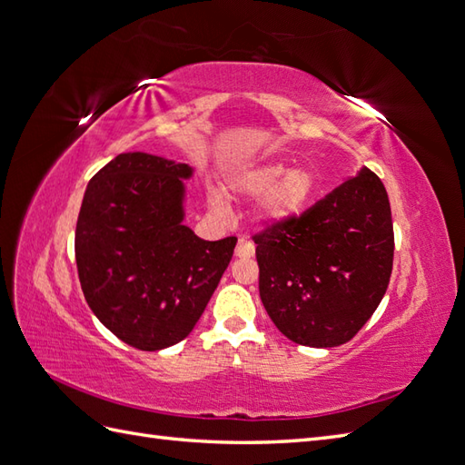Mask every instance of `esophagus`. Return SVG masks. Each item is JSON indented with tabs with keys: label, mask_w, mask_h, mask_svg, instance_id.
<instances>
[{
	"label": "esophagus",
	"mask_w": 465,
	"mask_h": 465,
	"mask_svg": "<svg viewBox=\"0 0 465 465\" xmlns=\"http://www.w3.org/2000/svg\"><path fill=\"white\" fill-rule=\"evenodd\" d=\"M253 253H255L253 242L245 240V237H240L235 245V257H253Z\"/></svg>",
	"instance_id": "obj_1"
}]
</instances>
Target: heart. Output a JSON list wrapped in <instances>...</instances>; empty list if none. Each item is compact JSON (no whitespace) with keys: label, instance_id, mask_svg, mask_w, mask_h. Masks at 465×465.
<instances>
[{"label":"heart","instance_id":"b5f03b06","mask_svg":"<svg viewBox=\"0 0 465 465\" xmlns=\"http://www.w3.org/2000/svg\"><path fill=\"white\" fill-rule=\"evenodd\" d=\"M230 190L245 200H259L257 218L267 225L287 223L307 208L315 193L311 170H289L283 162H257L237 170L230 178ZM212 206L222 210L223 200L212 193Z\"/></svg>","mask_w":465,"mask_h":465}]
</instances>
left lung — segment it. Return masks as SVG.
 <instances>
[{"instance_id": "obj_1", "label": "left lung", "mask_w": 465, "mask_h": 465, "mask_svg": "<svg viewBox=\"0 0 465 465\" xmlns=\"http://www.w3.org/2000/svg\"><path fill=\"white\" fill-rule=\"evenodd\" d=\"M259 297L289 341L329 349L372 317L392 273L388 193L369 168L299 218L253 237Z\"/></svg>"}]
</instances>
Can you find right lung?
Returning <instances> with one entry per match:
<instances>
[{
	"mask_svg": "<svg viewBox=\"0 0 465 465\" xmlns=\"http://www.w3.org/2000/svg\"><path fill=\"white\" fill-rule=\"evenodd\" d=\"M192 174L182 162L124 153L84 190L74 232L83 295L106 329L140 351L188 337L237 243L206 242L183 225Z\"/></svg>",
	"mask_w": 465,
	"mask_h": 465,
	"instance_id": "obj_1",
	"label": "right lung"
}]
</instances>
